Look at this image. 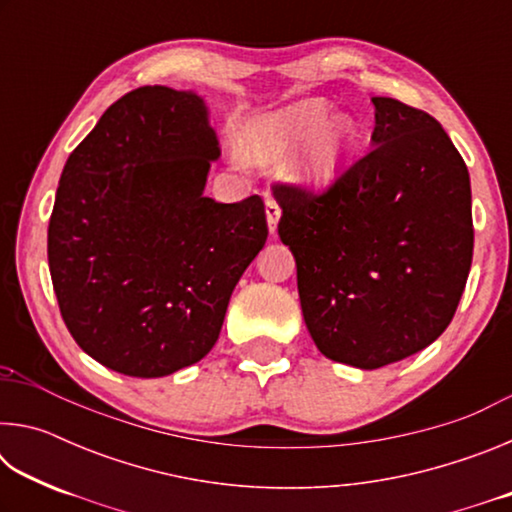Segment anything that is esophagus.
I'll use <instances>...</instances> for the list:
<instances>
[{
	"instance_id": "obj_1",
	"label": "esophagus",
	"mask_w": 512,
	"mask_h": 512,
	"mask_svg": "<svg viewBox=\"0 0 512 512\" xmlns=\"http://www.w3.org/2000/svg\"><path fill=\"white\" fill-rule=\"evenodd\" d=\"M280 216H282L280 203H277L273 196H266V221H268V230H271V235L277 232V221H280Z\"/></svg>"
}]
</instances>
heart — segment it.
Masks as SVG:
<instances>
[{"mask_svg":"<svg viewBox=\"0 0 512 512\" xmlns=\"http://www.w3.org/2000/svg\"><path fill=\"white\" fill-rule=\"evenodd\" d=\"M327 108L325 101L309 99L255 119L241 137V153L248 162L273 167L302 144L293 173L311 185L329 183L350 151L354 124L341 112L327 115Z\"/></svg>","mask_w":512,"mask_h":512,"instance_id":"heart-1","label":"heart"}]
</instances>
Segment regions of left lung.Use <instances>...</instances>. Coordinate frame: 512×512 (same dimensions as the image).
I'll list each match as a JSON object with an SVG mask.
<instances>
[{"label": "left lung", "instance_id": "8db88e82", "mask_svg": "<svg viewBox=\"0 0 512 512\" xmlns=\"http://www.w3.org/2000/svg\"><path fill=\"white\" fill-rule=\"evenodd\" d=\"M372 106L375 146L327 189L273 185L311 339L363 370L445 332L474 250L470 173L443 126L397 99Z\"/></svg>", "mask_w": 512, "mask_h": 512}]
</instances>
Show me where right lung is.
Masks as SVG:
<instances>
[{
    "instance_id": "right-lung-1",
    "label": "right lung",
    "mask_w": 512,
    "mask_h": 512,
    "mask_svg": "<svg viewBox=\"0 0 512 512\" xmlns=\"http://www.w3.org/2000/svg\"><path fill=\"white\" fill-rule=\"evenodd\" d=\"M219 140L203 99L124 94L69 153L47 230L54 291L83 352L128 377L201 361L268 237L264 201L203 196Z\"/></svg>"
}]
</instances>
